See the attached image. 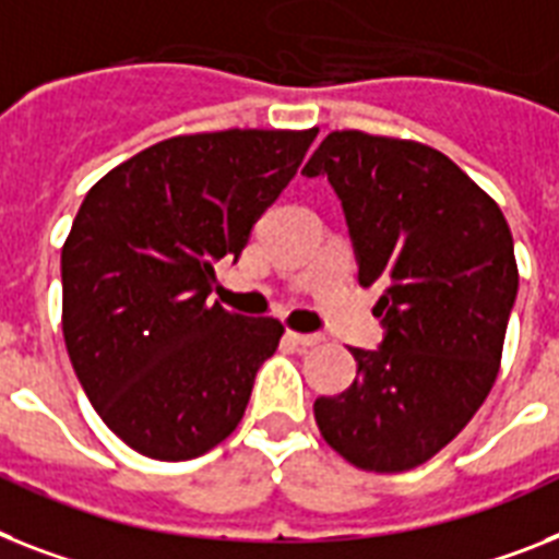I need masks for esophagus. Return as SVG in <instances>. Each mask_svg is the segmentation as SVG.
Returning <instances> with one entry per match:
<instances>
[{
  "mask_svg": "<svg viewBox=\"0 0 559 559\" xmlns=\"http://www.w3.org/2000/svg\"><path fill=\"white\" fill-rule=\"evenodd\" d=\"M294 345H302V348H313V345H320L322 343V336L317 334H299V331H288L285 334Z\"/></svg>",
  "mask_w": 559,
  "mask_h": 559,
  "instance_id": "esophagus-1",
  "label": "esophagus"
}]
</instances>
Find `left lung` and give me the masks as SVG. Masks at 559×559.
Returning <instances> with one entry per match:
<instances>
[{
	"label": "left lung",
	"instance_id": "1",
	"mask_svg": "<svg viewBox=\"0 0 559 559\" xmlns=\"http://www.w3.org/2000/svg\"><path fill=\"white\" fill-rule=\"evenodd\" d=\"M306 177L343 202L359 285H380L377 352L352 348L357 380L313 403L322 440L362 472L428 463L477 414L497 380L518 297L514 239L500 205L437 147L331 131Z\"/></svg>",
	"mask_w": 559,
	"mask_h": 559
}]
</instances>
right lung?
Returning a JSON list of instances; mask_svg holds the SVG:
<instances>
[{
	"mask_svg": "<svg viewBox=\"0 0 559 559\" xmlns=\"http://www.w3.org/2000/svg\"><path fill=\"white\" fill-rule=\"evenodd\" d=\"M320 128L182 133L110 168L62 246V334L87 400L133 451L182 463L234 435L283 322L211 302L214 265Z\"/></svg>",
	"mask_w": 559,
	"mask_h": 559,
	"instance_id": "add662e5",
	"label": "right lung"
}]
</instances>
